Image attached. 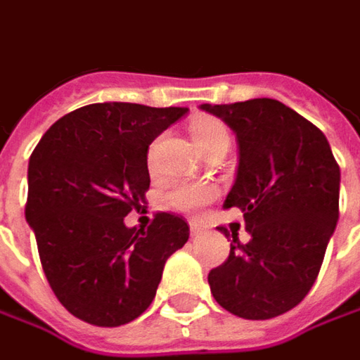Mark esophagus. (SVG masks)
I'll return each mask as SVG.
<instances>
[{
	"label": "esophagus",
	"instance_id": "esophagus-1",
	"mask_svg": "<svg viewBox=\"0 0 360 360\" xmlns=\"http://www.w3.org/2000/svg\"><path fill=\"white\" fill-rule=\"evenodd\" d=\"M205 229H207V225L205 223H202L200 219H190V233L192 235H200V233H204Z\"/></svg>",
	"mask_w": 360,
	"mask_h": 360
}]
</instances>
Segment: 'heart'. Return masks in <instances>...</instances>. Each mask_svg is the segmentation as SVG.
<instances>
[{"instance_id": "b5f03b06", "label": "heart", "mask_w": 360, "mask_h": 360, "mask_svg": "<svg viewBox=\"0 0 360 360\" xmlns=\"http://www.w3.org/2000/svg\"><path fill=\"white\" fill-rule=\"evenodd\" d=\"M190 135L194 139L195 147L200 148L202 155H210L213 150L229 147L231 143V133L229 127L217 117H198L190 123ZM156 143L150 145L148 150V165H153L155 158ZM215 195V190L207 184H174L166 192V200L170 204L184 210V212H198L204 207L210 200Z\"/></svg>"}]
</instances>
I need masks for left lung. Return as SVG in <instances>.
I'll list each match as a JSON object with an SVG mask.
<instances>
[{"label": "left lung", "mask_w": 360, "mask_h": 360, "mask_svg": "<svg viewBox=\"0 0 360 360\" xmlns=\"http://www.w3.org/2000/svg\"><path fill=\"white\" fill-rule=\"evenodd\" d=\"M237 135L239 166L225 207H239L251 241L233 233L227 260L210 270L215 302L243 319L296 308L316 282L339 219L341 172L319 129L270 98L202 105ZM229 237L225 227H217Z\"/></svg>", "instance_id": "1"}]
</instances>
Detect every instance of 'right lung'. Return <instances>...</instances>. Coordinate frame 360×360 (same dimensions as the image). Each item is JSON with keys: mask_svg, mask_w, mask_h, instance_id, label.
Returning a JSON list of instances; mask_svg holds the SVG:
<instances>
[{"mask_svg": "<svg viewBox=\"0 0 360 360\" xmlns=\"http://www.w3.org/2000/svg\"><path fill=\"white\" fill-rule=\"evenodd\" d=\"M186 111L84 105L58 119L29 158L25 217L44 276L62 306L90 326H125L141 316L166 259L190 237L184 217L170 212H156L147 229L123 223L145 204L148 145Z\"/></svg>", "mask_w": 360, "mask_h": 360, "instance_id": "1", "label": "right lung"}]
</instances>
